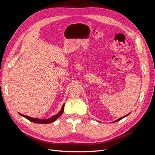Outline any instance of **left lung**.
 Listing matches in <instances>:
<instances>
[{"label": "left lung", "mask_w": 155, "mask_h": 155, "mask_svg": "<svg viewBox=\"0 0 155 155\" xmlns=\"http://www.w3.org/2000/svg\"><path fill=\"white\" fill-rule=\"evenodd\" d=\"M127 115H128V114H127ZM126 116H127V115H126ZM124 116V117H121V118H119V119H118V120H116V121H114V122H116V121H120V120H121V119H122V118H124V117H125V116Z\"/></svg>", "instance_id": "left-lung-1"}]
</instances>
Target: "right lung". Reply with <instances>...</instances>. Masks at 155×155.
Instances as JSON below:
<instances>
[{"label":"right lung","mask_w":155,"mask_h":155,"mask_svg":"<svg viewBox=\"0 0 155 155\" xmlns=\"http://www.w3.org/2000/svg\"><path fill=\"white\" fill-rule=\"evenodd\" d=\"M64 105H63L62 107V109H61V110L59 113L58 114H56L54 116L51 117V118H49V119H47V120H40V119H38V118H31V117H29V116H25V115H23V114H20L21 116H24L25 118L28 119V120H30V121H32V122L34 123H37V124H50V123H51L53 122V121H54L56 119H58L59 117L63 113V111H64Z\"/></svg>","instance_id":"1"}]
</instances>
